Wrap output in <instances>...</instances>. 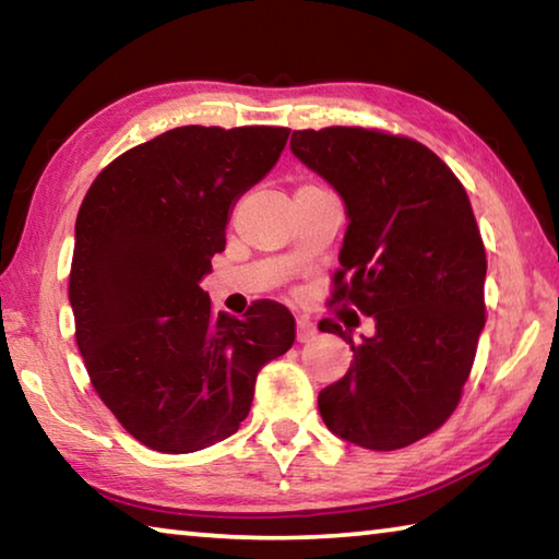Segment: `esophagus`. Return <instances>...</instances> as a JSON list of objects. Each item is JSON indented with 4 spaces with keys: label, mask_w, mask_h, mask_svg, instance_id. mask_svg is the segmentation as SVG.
<instances>
[{
    "label": "esophagus",
    "mask_w": 559,
    "mask_h": 559,
    "mask_svg": "<svg viewBox=\"0 0 559 559\" xmlns=\"http://www.w3.org/2000/svg\"><path fill=\"white\" fill-rule=\"evenodd\" d=\"M316 333H318V328H316L313 320H310L308 316H298V320H296L298 343H308V340L316 337Z\"/></svg>",
    "instance_id": "34e87169"
}]
</instances>
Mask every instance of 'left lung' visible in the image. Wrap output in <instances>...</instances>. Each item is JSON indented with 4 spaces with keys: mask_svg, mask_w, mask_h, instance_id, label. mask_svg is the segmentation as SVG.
I'll return each instance as SVG.
<instances>
[{
    "mask_svg": "<svg viewBox=\"0 0 559 559\" xmlns=\"http://www.w3.org/2000/svg\"><path fill=\"white\" fill-rule=\"evenodd\" d=\"M290 150L343 197L333 300L374 320L343 380L318 394L335 437L394 451L429 437L461 400L486 325V249L456 175L416 140L367 128L293 130Z\"/></svg>",
    "mask_w": 559,
    "mask_h": 559,
    "instance_id": "left-lung-1",
    "label": "left lung"
}]
</instances>
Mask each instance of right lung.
<instances>
[{
	"instance_id": "obj_1",
	"label": "right lung",
	"mask_w": 559,
	"mask_h": 559,
	"mask_svg": "<svg viewBox=\"0 0 559 559\" xmlns=\"http://www.w3.org/2000/svg\"><path fill=\"white\" fill-rule=\"evenodd\" d=\"M288 132L167 130L112 159L81 204L75 343L103 404L150 449L192 453L231 437L261 367L296 340L281 302L257 300L236 320L214 316L200 288L236 200L278 163Z\"/></svg>"
}]
</instances>
